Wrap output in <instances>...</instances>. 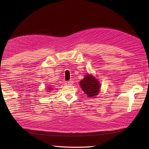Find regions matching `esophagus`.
I'll return each mask as SVG.
<instances>
[{
    "mask_svg": "<svg viewBox=\"0 0 149 149\" xmlns=\"http://www.w3.org/2000/svg\"><path fill=\"white\" fill-rule=\"evenodd\" d=\"M72 83H73V81H71V80H70V81H68V85H72Z\"/></svg>",
    "mask_w": 149,
    "mask_h": 149,
    "instance_id": "esophagus-1",
    "label": "esophagus"
}]
</instances>
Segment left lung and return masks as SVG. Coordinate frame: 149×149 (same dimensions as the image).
<instances>
[{
	"instance_id": "8db88e82",
	"label": "left lung",
	"mask_w": 149,
	"mask_h": 149,
	"mask_svg": "<svg viewBox=\"0 0 149 149\" xmlns=\"http://www.w3.org/2000/svg\"><path fill=\"white\" fill-rule=\"evenodd\" d=\"M79 85H80L83 92L89 97L97 95L100 86L97 79L89 74L85 76V77L81 80Z\"/></svg>"
}]
</instances>
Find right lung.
<instances>
[{"mask_svg": "<svg viewBox=\"0 0 149 149\" xmlns=\"http://www.w3.org/2000/svg\"><path fill=\"white\" fill-rule=\"evenodd\" d=\"M50 88V89H49V90H50V88Z\"/></svg>", "mask_w": 149, "mask_h": 149, "instance_id": "add662e5", "label": "right lung"}]
</instances>
